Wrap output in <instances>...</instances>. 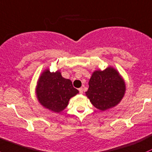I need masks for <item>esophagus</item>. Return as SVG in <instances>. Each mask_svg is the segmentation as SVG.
I'll use <instances>...</instances> for the list:
<instances>
[{
	"instance_id": "1",
	"label": "esophagus",
	"mask_w": 152,
	"mask_h": 152,
	"mask_svg": "<svg viewBox=\"0 0 152 152\" xmlns=\"http://www.w3.org/2000/svg\"><path fill=\"white\" fill-rule=\"evenodd\" d=\"M79 92H80V94H83V89L82 88H79Z\"/></svg>"
}]
</instances>
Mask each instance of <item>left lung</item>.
<instances>
[{"instance_id":"1","label":"left lung","mask_w":152,"mask_h":152,"mask_svg":"<svg viewBox=\"0 0 152 152\" xmlns=\"http://www.w3.org/2000/svg\"><path fill=\"white\" fill-rule=\"evenodd\" d=\"M86 95L91 104L101 111L115 107L125 95V83L117 69L112 66L96 70L88 83Z\"/></svg>"}]
</instances>
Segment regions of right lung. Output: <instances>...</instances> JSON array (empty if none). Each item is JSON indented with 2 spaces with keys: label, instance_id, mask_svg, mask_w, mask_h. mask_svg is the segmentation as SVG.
I'll return each instance as SVG.
<instances>
[{
  "label": "right lung",
  "instance_id": "1",
  "mask_svg": "<svg viewBox=\"0 0 152 152\" xmlns=\"http://www.w3.org/2000/svg\"><path fill=\"white\" fill-rule=\"evenodd\" d=\"M37 99L45 108L59 113L67 107L69 99L79 93L69 79L61 76L59 70L50 72L45 69L39 77L35 88Z\"/></svg>",
  "mask_w": 152,
  "mask_h": 152
}]
</instances>
